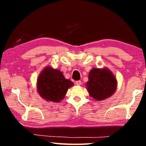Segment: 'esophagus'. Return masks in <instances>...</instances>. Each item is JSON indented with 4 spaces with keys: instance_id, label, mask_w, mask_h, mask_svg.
Instances as JSON below:
<instances>
[{
    "instance_id": "34e87169",
    "label": "esophagus",
    "mask_w": 146,
    "mask_h": 146,
    "mask_svg": "<svg viewBox=\"0 0 146 146\" xmlns=\"http://www.w3.org/2000/svg\"><path fill=\"white\" fill-rule=\"evenodd\" d=\"M76 86H80L81 85V81L80 80H78V81H76Z\"/></svg>"
}]
</instances>
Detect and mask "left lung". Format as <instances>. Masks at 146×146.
I'll use <instances>...</instances> for the list:
<instances>
[{
	"mask_svg": "<svg viewBox=\"0 0 146 146\" xmlns=\"http://www.w3.org/2000/svg\"><path fill=\"white\" fill-rule=\"evenodd\" d=\"M86 89L90 97L102 101L112 96L117 89V80L108 68H93L89 73Z\"/></svg>",
	"mask_w": 146,
	"mask_h": 146,
	"instance_id": "8db88e82",
	"label": "left lung"
}]
</instances>
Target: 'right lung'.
Returning <instances> with one entry per match:
<instances>
[{"label": "right lung", "instance_id": "obj_1", "mask_svg": "<svg viewBox=\"0 0 146 146\" xmlns=\"http://www.w3.org/2000/svg\"><path fill=\"white\" fill-rule=\"evenodd\" d=\"M73 85L74 83L64 77L60 70L48 66L39 73L36 90L39 95L48 102H60L68 89Z\"/></svg>", "mask_w": 146, "mask_h": 146}]
</instances>
